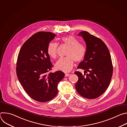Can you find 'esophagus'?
<instances>
[{
  "label": "esophagus",
  "mask_w": 127,
  "mask_h": 127,
  "mask_svg": "<svg viewBox=\"0 0 127 127\" xmlns=\"http://www.w3.org/2000/svg\"><path fill=\"white\" fill-rule=\"evenodd\" d=\"M69 75H70V74H68V73H65V77H67V76H69Z\"/></svg>",
  "instance_id": "1"
}]
</instances>
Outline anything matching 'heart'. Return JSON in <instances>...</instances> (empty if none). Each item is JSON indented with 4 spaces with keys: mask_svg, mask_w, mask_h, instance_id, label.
<instances>
[{
    "mask_svg": "<svg viewBox=\"0 0 127 127\" xmlns=\"http://www.w3.org/2000/svg\"><path fill=\"white\" fill-rule=\"evenodd\" d=\"M61 42L62 44L68 46L66 53L67 56L59 58L55 64V68L58 70L68 72L73 67V60L79 62L84 58L86 53V48L72 35H68L62 38ZM57 48L58 44L56 42H51L48 44L47 53L51 57L55 58L56 57Z\"/></svg>",
    "mask_w": 127,
    "mask_h": 127,
    "instance_id": "b5f03b06",
    "label": "heart"
}]
</instances>
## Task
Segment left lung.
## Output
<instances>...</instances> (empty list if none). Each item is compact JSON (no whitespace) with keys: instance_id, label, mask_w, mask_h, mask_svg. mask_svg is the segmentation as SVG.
Masks as SVG:
<instances>
[{"instance_id":"left-lung-1","label":"left lung","mask_w":127,"mask_h":127,"mask_svg":"<svg viewBox=\"0 0 127 127\" xmlns=\"http://www.w3.org/2000/svg\"><path fill=\"white\" fill-rule=\"evenodd\" d=\"M78 35L84 40L86 50L84 60L77 67L84 70V74L74 72L78 77L75 88L82 96L95 99L102 95L110 83L113 71L111 56L107 46L99 38L85 31L80 32Z\"/></svg>"}]
</instances>
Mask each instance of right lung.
Instances as JSON below:
<instances>
[{
    "label": "right lung",
    "instance_id": "1",
    "mask_svg": "<svg viewBox=\"0 0 127 127\" xmlns=\"http://www.w3.org/2000/svg\"><path fill=\"white\" fill-rule=\"evenodd\" d=\"M56 36L48 32L34 34L23 44L18 55L17 78L26 93L39 102L50 101L56 96L58 84L65 76L61 71L48 73L53 65L47 47Z\"/></svg>",
    "mask_w": 127,
    "mask_h": 127
}]
</instances>
